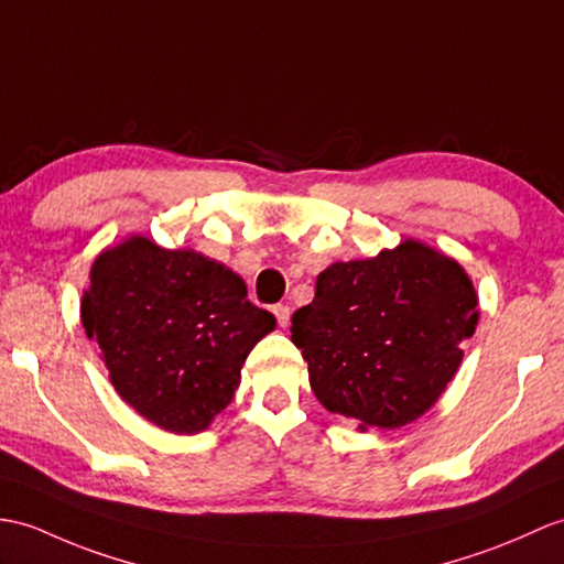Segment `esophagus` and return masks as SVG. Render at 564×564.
<instances>
[{"mask_svg":"<svg viewBox=\"0 0 564 564\" xmlns=\"http://www.w3.org/2000/svg\"><path fill=\"white\" fill-rule=\"evenodd\" d=\"M273 314H276L279 326H283V329L288 324H291V307H288V305H276V307H273Z\"/></svg>","mask_w":564,"mask_h":564,"instance_id":"esophagus-1","label":"esophagus"}]
</instances>
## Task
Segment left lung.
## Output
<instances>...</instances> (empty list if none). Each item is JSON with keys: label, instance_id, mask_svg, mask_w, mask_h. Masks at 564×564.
Here are the masks:
<instances>
[{"label": "left lung", "instance_id": "left-lung-1", "mask_svg": "<svg viewBox=\"0 0 564 564\" xmlns=\"http://www.w3.org/2000/svg\"><path fill=\"white\" fill-rule=\"evenodd\" d=\"M478 293L459 261L405 238L370 259L336 261L293 314L291 341L326 411L358 430H394L437 403L478 324Z\"/></svg>", "mask_w": 564, "mask_h": 564}]
</instances>
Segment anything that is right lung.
Instances as JSON below:
<instances>
[{"label":"right lung","instance_id":"1","mask_svg":"<svg viewBox=\"0 0 564 564\" xmlns=\"http://www.w3.org/2000/svg\"><path fill=\"white\" fill-rule=\"evenodd\" d=\"M82 324L124 403L175 435H196L232 401L250 350L276 329L232 269L132 235L102 250Z\"/></svg>","mask_w":564,"mask_h":564}]
</instances>
